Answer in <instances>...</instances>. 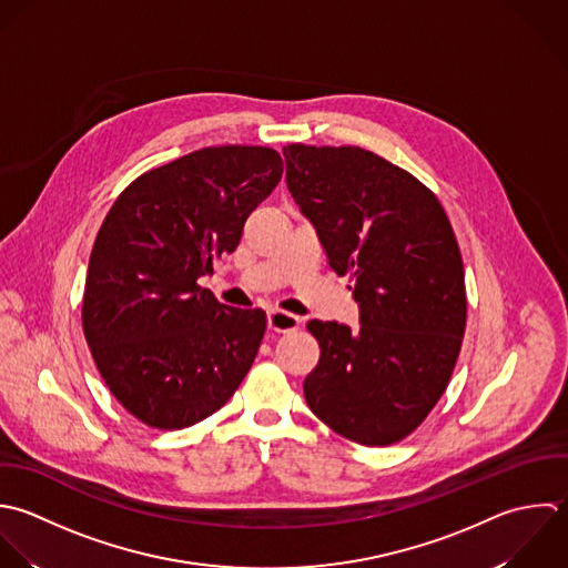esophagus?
Segmentation results:
<instances>
[{"label": "esophagus", "mask_w": 568, "mask_h": 568, "mask_svg": "<svg viewBox=\"0 0 568 568\" xmlns=\"http://www.w3.org/2000/svg\"><path fill=\"white\" fill-rule=\"evenodd\" d=\"M298 316H294V314H287V312H283V310H270L267 312V327L272 329V332H281V334H285V332H294V329H298Z\"/></svg>", "instance_id": "esophagus-1"}]
</instances>
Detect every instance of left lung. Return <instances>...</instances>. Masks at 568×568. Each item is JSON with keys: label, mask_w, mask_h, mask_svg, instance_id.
<instances>
[{"label": "left lung", "mask_w": 568, "mask_h": 568, "mask_svg": "<svg viewBox=\"0 0 568 568\" xmlns=\"http://www.w3.org/2000/svg\"><path fill=\"white\" fill-rule=\"evenodd\" d=\"M287 187L338 276L354 281L361 329L310 321L321 358L310 409L365 447L407 438L445 394L465 325V267L452 223L416 176L356 148H283Z\"/></svg>", "instance_id": "8db88e82"}]
</instances>
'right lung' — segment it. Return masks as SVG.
Instances as JSON below:
<instances>
[{"label":"right lung","mask_w":568,"mask_h":568,"mask_svg":"<svg viewBox=\"0 0 568 568\" xmlns=\"http://www.w3.org/2000/svg\"><path fill=\"white\" fill-rule=\"evenodd\" d=\"M281 174L272 148H203L134 179L103 219L83 334L112 396L148 427L201 423L250 372L265 312L221 305L199 278L236 250Z\"/></svg>","instance_id":"1"}]
</instances>
